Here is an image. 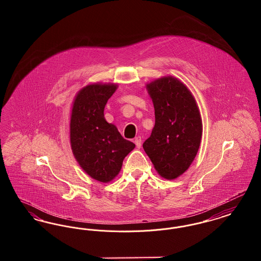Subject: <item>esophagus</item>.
<instances>
[{
	"label": "esophagus",
	"instance_id": "obj_1",
	"mask_svg": "<svg viewBox=\"0 0 261 261\" xmlns=\"http://www.w3.org/2000/svg\"><path fill=\"white\" fill-rule=\"evenodd\" d=\"M134 143H135L137 148L140 149L141 146H142V139H141V137H136L135 140H134Z\"/></svg>",
	"mask_w": 261,
	"mask_h": 261
}]
</instances>
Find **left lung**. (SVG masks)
I'll list each match as a JSON object with an SVG mask.
<instances>
[{
	"mask_svg": "<svg viewBox=\"0 0 261 261\" xmlns=\"http://www.w3.org/2000/svg\"><path fill=\"white\" fill-rule=\"evenodd\" d=\"M155 123L143 148L162 177L171 180L190 167L199 150L202 123L196 99L178 79L162 77L147 85Z\"/></svg>",
	"mask_w": 261,
	"mask_h": 261,
	"instance_id": "left-lung-1",
	"label": "left lung"
}]
</instances>
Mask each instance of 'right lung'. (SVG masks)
Listing matches in <instances>:
<instances>
[{
    "instance_id": "1",
    "label": "right lung",
    "mask_w": 261,
    "mask_h": 261,
    "mask_svg": "<svg viewBox=\"0 0 261 261\" xmlns=\"http://www.w3.org/2000/svg\"><path fill=\"white\" fill-rule=\"evenodd\" d=\"M115 84H92L76 96L70 117V143L76 161L93 179L108 183L119 173L135 144L105 119L103 110Z\"/></svg>"
}]
</instances>
